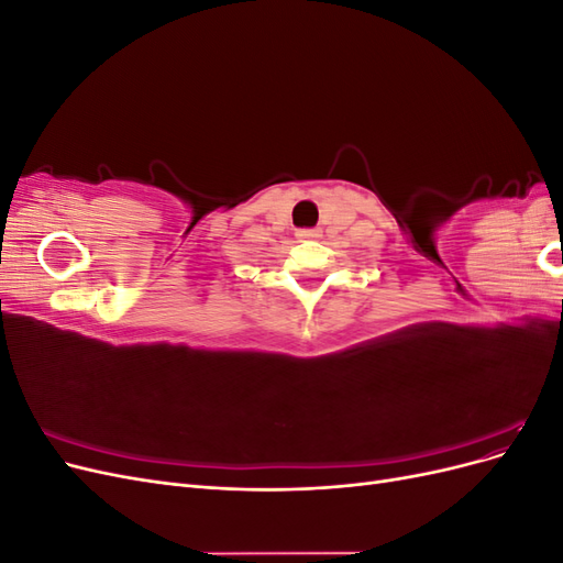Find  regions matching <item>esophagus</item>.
<instances>
[{"instance_id":"1","label":"esophagus","mask_w":563,"mask_h":563,"mask_svg":"<svg viewBox=\"0 0 563 563\" xmlns=\"http://www.w3.org/2000/svg\"><path fill=\"white\" fill-rule=\"evenodd\" d=\"M296 236L300 242H310V240H317L319 236V230H298L296 232Z\"/></svg>"}]
</instances>
